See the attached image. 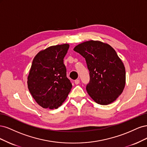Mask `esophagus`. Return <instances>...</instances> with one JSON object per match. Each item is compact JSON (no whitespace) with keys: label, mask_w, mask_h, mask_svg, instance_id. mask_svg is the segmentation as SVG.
I'll list each match as a JSON object with an SVG mask.
<instances>
[{"label":"esophagus","mask_w":147,"mask_h":147,"mask_svg":"<svg viewBox=\"0 0 147 147\" xmlns=\"http://www.w3.org/2000/svg\"><path fill=\"white\" fill-rule=\"evenodd\" d=\"M75 84H78L80 83V80L79 79L75 80Z\"/></svg>","instance_id":"esophagus-1"}]
</instances>
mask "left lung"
<instances>
[{
  "label": "left lung",
  "instance_id": "8db88e82",
  "mask_svg": "<svg viewBox=\"0 0 147 147\" xmlns=\"http://www.w3.org/2000/svg\"><path fill=\"white\" fill-rule=\"evenodd\" d=\"M74 50L85 58L90 71L86 88L88 94L100 105L112 103L126 83L125 67L116 51L109 44L97 40L83 42Z\"/></svg>",
  "mask_w": 147,
  "mask_h": 147
}]
</instances>
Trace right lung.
Returning a JSON list of instances; mask_svg holds the SVG:
<instances>
[{
	"instance_id": "1",
	"label": "right lung",
	"mask_w": 147,
	"mask_h": 147,
	"mask_svg": "<svg viewBox=\"0 0 147 147\" xmlns=\"http://www.w3.org/2000/svg\"><path fill=\"white\" fill-rule=\"evenodd\" d=\"M69 44L48 47L33 59L28 77V87L37 103L45 109H57L72 87L66 76L64 57Z\"/></svg>"
}]
</instances>
